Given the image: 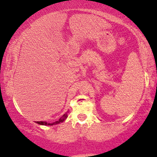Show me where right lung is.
Segmentation results:
<instances>
[{"label": "right lung", "mask_w": 157, "mask_h": 157, "mask_svg": "<svg viewBox=\"0 0 157 157\" xmlns=\"http://www.w3.org/2000/svg\"><path fill=\"white\" fill-rule=\"evenodd\" d=\"M67 113H65L63 114V116H62L61 117H60V119H59V121H56V122L54 123H52V124H50V123H47V122H44V121H36V124H40V125H45V126H52V125H56V124H60V123H63V121H65V120L67 119Z\"/></svg>", "instance_id": "right-lung-1"}]
</instances>
